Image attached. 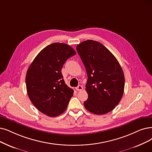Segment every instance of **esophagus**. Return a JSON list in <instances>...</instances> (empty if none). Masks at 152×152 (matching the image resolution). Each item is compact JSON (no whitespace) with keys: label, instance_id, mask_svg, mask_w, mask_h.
Returning <instances> with one entry per match:
<instances>
[{"label":"esophagus","instance_id":"34e87169","mask_svg":"<svg viewBox=\"0 0 152 152\" xmlns=\"http://www.w3.org/2000/svg\"><path fill=\"white\" fill-rule=\"evenodd\" d=\"M75 88L78 91H82L83 90V87L82 86H80V85H79V86H78Z\"/></svg>","mask_w":152,"mask_h":152}]
</instances>
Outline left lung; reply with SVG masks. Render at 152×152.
Instances as JSON below:
<instances>
[{
  "label": "left lung",
  "mask_w": 152,
  "mask_h": 152,
  "mask_svg": "<svg viewBox=\"0 0 152 152\" xmlns=\"http://www.w3.org/2000/svg\"><path fill=\"white\" fill-rule=\"evenodd\" d=\"M76 49L87 71L88 99L84 107L90 112L104 115L112 111L124 92L125 77L117 58L100 42L87 40Z\"/></svg>",
  "instance_id": "left-lung-1"
}]
</instances>
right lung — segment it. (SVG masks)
Listing matches in <instances>:
<instances>
[{
	"label": "right lung",
	"mask_w": 152,
	"mask_h": 152,
	"mask_svg": "<svg viewBox=\"0 0 152 152\" xmlns=\"http://www.w3.org/2000/svg\"><path fill=\"white\" fill-rule=\"evenodd\" d=\"M75 54L69 45L53 43L39 53L27 70L26 83L29 99L48 117L64 113L73 96L74 90L65 84L61 70L66 60Z\"/></svg>",
	"instance_id": "obj_1"
}]
</instances>
